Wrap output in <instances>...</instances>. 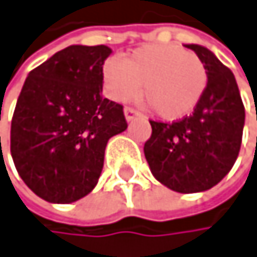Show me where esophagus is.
<instances>
[{"mask_svg": "<svg viewBox=\"0 0 257 257\" xmlns=\"http://www.w3.org/2000/svg\"><path fill=\"white\" fill-rule=\"evenodd\" d=\"M140 115H142V114H140L137 109H134V107H130V106L124 107V117H126V120H127V121H131L133 118L140 117Z\"/></svg>", "mask_w": 257, "mask_h": 257, "instance_id": "obj_1", "label": "esophagus"}]
</instances>
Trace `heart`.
Returning <instances> with one entry per match:
<instances>
[{"instance_id":"b5f03b06","label":"heart","mask_w":257,"mask_h":257,"mask_svg":"<svg viewBox=\"0 0 257 257\" xmlns=\"http://www.w3.org/2000/svg\"><path fill=\"white\" fill-rule=\"evenodd\" d=\"M111 98H133L143 84V95L154 114L179 120L194 111L208 84L205 64L194 54L171 44L139 47L124 61L107 60L103 67Z\"/></svg>"}]
</instances>
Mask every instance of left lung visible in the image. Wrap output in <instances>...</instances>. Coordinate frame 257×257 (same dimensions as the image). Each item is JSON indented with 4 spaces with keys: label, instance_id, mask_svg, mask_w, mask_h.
<instances>
[{
    "label": "left lung",
    "instance_id": "1",
    "mask_svg": "<svg viewBox=\"0 0 257 257\" xmlns=\"http://www.w3.org/2000/svg\"><path fill=\"white\" fill-rule=\"evenodd\" d=\"M191 49L208 72V84L193 114L173 123L150 120L145 157L154 177L177 193L213 188L233 168L242 143L245 107L233 72L199 44Z\"/></svg>",
    "mask_w": 257,
    "mask_h": 257
}]
</instances>
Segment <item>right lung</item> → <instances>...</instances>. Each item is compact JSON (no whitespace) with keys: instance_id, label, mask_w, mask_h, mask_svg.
<instances>
[{"instance_id":"right-lung-1","label":"right lung","mask_w":257,"mask_h":257,"mask_svg":"<svg viewBox=\"0 0 257 257\" xmlns=\"http://www.w3.org/2000/svg\"><path fill=\"white\" fill-rule=\"evenodd\" d=\"M111 52L103 44L69 46L24 81L11 153L20 177L47 202L71 203L89 194L107 140L127 127L123 106L101 95L103 64Z\"/></svg>"}]
</instances>
